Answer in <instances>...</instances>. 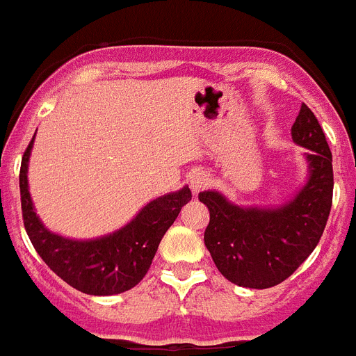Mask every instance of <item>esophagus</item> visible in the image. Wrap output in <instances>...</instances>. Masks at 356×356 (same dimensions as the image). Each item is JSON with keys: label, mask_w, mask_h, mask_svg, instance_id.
Returning a JSON list of instances; mask_svg holds the SVG:
<instances>
[{"label": "esophagus", "mask_w": 356, "mask_h": 356, "mask_svg": "<svg viewBox=\"0 0 356 356\" xmlns=\"http://www.w3.org/2000/svg\"><path fill=\"white\" fill-rule=\"evenodd\" d=\"M209 175L204 171H195L193 175L189 176V185H191V191L193 193H200V191H204L207 185H209Z\"/></svg>", "instance_id": "esophagus-1"}]
</instances>
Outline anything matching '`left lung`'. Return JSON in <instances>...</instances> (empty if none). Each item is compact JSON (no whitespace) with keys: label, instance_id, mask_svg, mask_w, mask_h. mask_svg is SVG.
Returning a JSON list of instances; mask_svg holds the SVG:
<instances>
[{"label":"left lung","instance_id":"1","mask_svg":"<svg viewBox=\"0 0 356 356\" xmlns=\"http://www.w3.org/2000/svg\"><path fill=\"white\" fill-rule=\"evenodd\" d=\"M291 136L305 149L307 181L286 204L242 207L216 189L198 195L211 216L205 248L218 271L240 287L267 289L289 278L316 248L330 218L333 156L307 105H302Z\"/></svg>","mask_w":356,"mask_h":356}]
</instances>
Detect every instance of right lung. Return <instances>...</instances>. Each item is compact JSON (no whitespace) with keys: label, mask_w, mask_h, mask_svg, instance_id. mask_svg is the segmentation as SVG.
Masks as SVG:
<instances>
[{"label":"right lung","mask_w":356,"mask_h":356,"mask_svg":"<svg viewBox=\"0 0 356 356\" xmlns=\"http://www.w3.org/2000/svg\"><path fill=\"white\" fill-rule=\"evenodd\" d=\"M32 145L34 138L23 154L19 193L23 224L41 260L85 295L108 296L132 289L147 275L161 238L191 200L189 187L149 202L127 225L111 234L89 240L61 236L43 225L32 204L26 178Z\"/></svg>","instance_id":"1"}]
</instances>
